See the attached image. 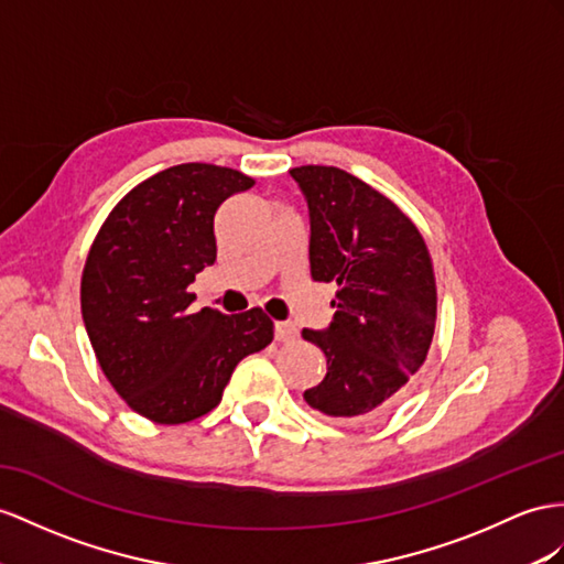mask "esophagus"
<instances>
[{
    "mask_svg": "<svg viewBox=\"0 0 564 564\" xmlns=\"http://www.w3.org/2000/svg\"><path fill=\"white\" fill-rule=\"evenodd\" d=\"M273 338L279 343H291L297 338V328L291 322H276L273 324Z\"/></svg>",
    "mask_w": 564,
    "mask_h": 564,
    "instance_id": "esophagus-1",
    "label": "esophagus"
}]
</instances>
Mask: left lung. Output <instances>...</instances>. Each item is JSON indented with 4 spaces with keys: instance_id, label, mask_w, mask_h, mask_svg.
Wrapping results in <instances>:
<instances>
[{
    "instance_id": "left-lung-1",
    "label": "left lung",
    "mask_w": 564,
    "mask_h": 564,
    "mask_svg": "<svg viewBox=\"0 0 564 564\" xmlns=\"http://www.w3.org/2000/svg\"><path fill=\"white\" fill-rule=\"evenodd\" d=\"M291 176L310 209L312 279L338 285L330 324L302 328L328 367L305 400L338 422H369L426 359L436 324L431 257L408 216L352 173L300 166Z\"/></svg>"
}]
</instances>
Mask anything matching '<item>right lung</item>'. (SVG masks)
Returning a JSON list of instances; mask_svg holds the SVG:
<instances>
[{"mask_svg":"<svg viewBox=\"0 0 564 564\" xmlns=\"http://www.w3.org/2000/svg\"><path fill=\"white\" fill-rule=\"evenodd\" d=\"M252 185L226 166H171L133 187L93 242L80 283L85 330L109 383L156 424L214 410L240 359L273 338L259 307L193 314L187 293L216 262V209Z\"/></svg>","mask_w":564,"mask_h":564,"instance_id":"1","label":"right lung"}]
</instances>
